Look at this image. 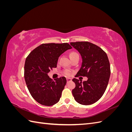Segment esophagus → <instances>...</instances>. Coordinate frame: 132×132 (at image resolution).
I'll list each match as a JSON object with an SVG mask.
<instances>
[{
	"label": "esophagus",
	"instance_id": "esophagus-1",
	"mask_svg": "<svg viewBox=\"0 0 132 132\" xmlns=\"http://www.w3.org/2000/svg\"><path fill=\"white\" fill-rule=\"evenodd\" d=\"M71 80H72V79H70V78H67V82L71 81Z\"/></svg>",
	"mask_w": 132,
	"mask_h": 132
}]
</instances>
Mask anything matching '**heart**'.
<instances>
[{
	"instance_id": "b5f03b06",
	"label": "heart",
	"mask_w": 132,
	"mask_h": 132,
	"mask_svg": "<svg viewBox=\"0 0 132 132\" xmlns=\"http://www.w3.org/2000/svg\"><path fill=\"white\" fill-rule=\"evenodd\" d=\"M77 54H78L77 52H71L69 54V56L70 57H72V56H73V55H77ZM63 74L67 76V77H69V76H70L71 75V71L69 70L66 69L63 71Z\"/></svg>"
}]
</instances>
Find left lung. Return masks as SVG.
I'll list each match as a JSON object with an SVG mask.
<instances>
[{
  "label": "left lung",
  "instance_id": "1",
  "mask_svg": "<svg viewBox=\"0 0 132 132\" xmlns=\"http://www.w3.org/2000/svg\"><path fill=\"white\" fill-rule=\"evenodd\" d=\"M81 54L82 62L75 77H87V80L74 78L75 87L72 90L75 100L80 104L89 105L97 102L104 94L111 74L107 55L100 47L92 43L82 41L70 42Z\"/></svg>",
  "mask_w": 132,
  "mask_h": 132
}]
</instances>
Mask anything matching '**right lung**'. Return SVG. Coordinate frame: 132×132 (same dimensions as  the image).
Masks as SVG:
<instances>
[{"label":"right lung","mask_w":132,"mask_h":132,"mask_svg":"<svg viewBox=\"0 0 132 132\" xmlns=\"http://www.w3.org/2000/svg\"><path fill=\"white\" fill-rule=\"evenodd\" d=\"M72 47L68 43H43L27 57L24 66V78L30 94L40 104L51 106L57 103L66 85L65 77L54 80L47 75L57 67L59 57Z\"/></svg>","instance_id":"add662e5"}]
</instances>
